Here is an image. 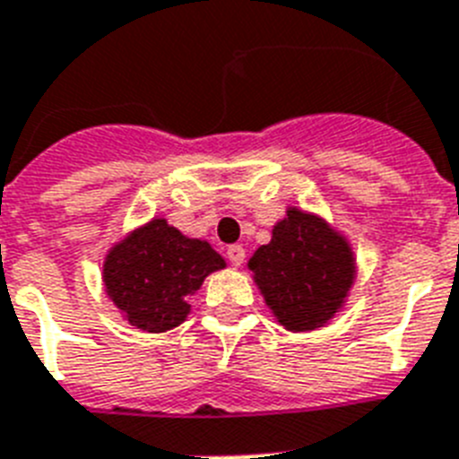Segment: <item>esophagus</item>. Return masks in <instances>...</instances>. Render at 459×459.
<instances>
[{
	"mask_svg": "<svg viewBox=\"0 0 459 459\" xmlns=\"http://www.w3.org/2000/svg\"><path fill=\"white\" fill-rule=\"evenodd\" d=\"M226 256H229V262L233 264V266H240V264L245 262V247H242V245H230V247L226 249Z\"/></svg>",
	"mask_w": 459,
	"mask_h": 459,
	"instance_id": "34e87169",
	"label": "esophagus"
}]
</instances>
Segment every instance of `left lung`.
Here are the masks:
<instances>
[{
  "instance_id": "left-lung-1",
  "label": "left lung",
  "mask_w": 459,
  "mask_h": 459,
  "mask_svg": "<svg viewBox=\"0 0 459 459\" xmlns=\"http://www.w3.org/2000/svg\"><path fill=\"white\" fill-rule=\"evenodd\" d=\"M256 288L285 330L323 327L344 307L356 281L353 249L318 214L290 207L268 245L249 256Z\"/></svg>"
}]
</instances>
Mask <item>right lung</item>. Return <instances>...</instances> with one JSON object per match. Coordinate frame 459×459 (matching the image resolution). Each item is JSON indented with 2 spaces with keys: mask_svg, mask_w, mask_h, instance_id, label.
<instances>
[{
  "mask_svg": "<svg viewBox=\"0 0 459 459\" xmlns=\"http://www.w3.org/2000/svg\"><path fill=\"white\" fill-rule=\"evenodd\" d=\"M221 268L226 262L210 242L184 236L155 217L108 249L103 285L129 325L167 333L191 314L188 297Z\"/></svg>",
  "mask_w": 459,
  "mask_h": 459,
  "instance_id": "obj_1",
  "label": "right lung"
}]
</instances>
